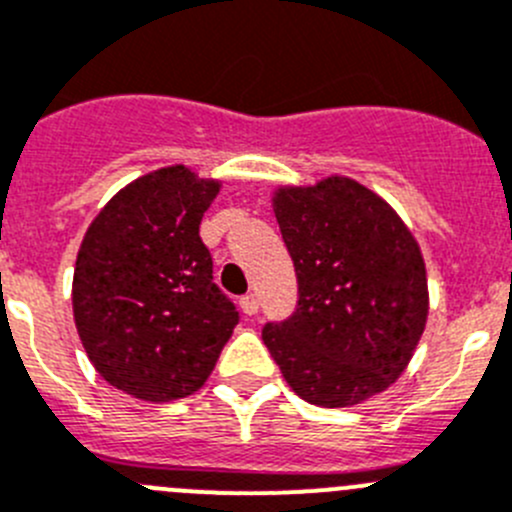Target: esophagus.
<instances>
[{"label": "esophagus", "mask_w": 512, "mask_h": 512, "mask_svg": "<svg viewBox=\"0 0 512 512\" xmlns=\"http://www.w3.org/2000/svg\"><path fill=\"white\" fill-rule=\"evenodd\" d=\"M240 308L245 315H255L257 310H260V303H257L255 295H245V298L240 300Z\"/></svg>", "instance_id": "1"}]
</instances>
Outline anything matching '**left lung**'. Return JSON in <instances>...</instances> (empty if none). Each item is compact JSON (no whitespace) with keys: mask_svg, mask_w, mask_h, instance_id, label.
I'll use <instances>...</instances> for the list:
<instances>
[{"mask_svg":"<svg viewBox=\"0 0 512 512\" xmlns=\"http://www.w3.org/2000/svg\"><path fill=\"white\" fill-rule=\"evenodd\" d=\"M298 275V308L267 323V351L300 399L338 409L389 389L412 361L429 315L427 267L386 199L333 174L272 191Z\"/></svg>","mask_w":512,"mask_h":512,"instance_id":"left-lung-1","label":"left lung"}]
</instances>
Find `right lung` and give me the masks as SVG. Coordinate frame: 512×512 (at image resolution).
Returning <instances> with one entry per match:
<instances>
[{
    "label": "right lung",
    "mask_w": 512,
    "mask_h": 512,
    "mask_svg": "<svg viewBox=\"0 0 512 512\" xmlns=\"http://www.w3.org/2000/svg\"><path fill=\"white\" fill-rule=\"evenodd\" d=\"M222 181L189 166L148 171L90 222L73 272V315L93 369L141 401L204 386L240 315L212 283L199 224Z\"/></svg>",
    "instance_id": "obj_1"
}]
</instances>
